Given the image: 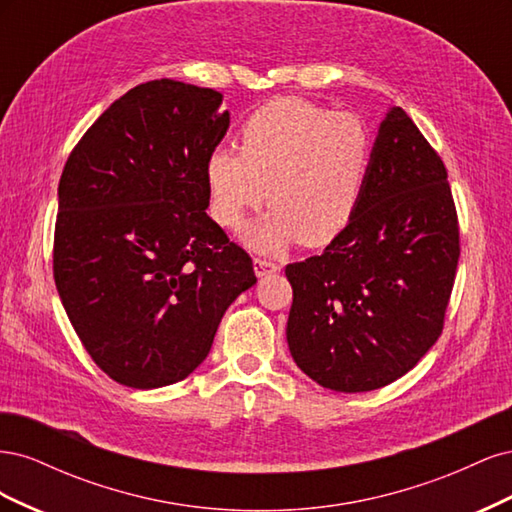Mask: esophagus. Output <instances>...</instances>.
Masks as SVG:
<instances>
[{"label":"esophagus","instance_id":"obj_1","mask_svg":"<svg viewBox=\"0 0 512 512\" xmlns=\"http://www.w3.org/2000/svg\"><path fill=\"white\" fill-rule=\"evenodd\" d=\"M254 271L258 277H265L269 273L280 271V265H275L273 260H267V258H254Z\"/></svg>","mask_w":512,"mask_h":512}]
</instances>
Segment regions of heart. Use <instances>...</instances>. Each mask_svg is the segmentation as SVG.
I'll use <instances>...</instances> for the list:
<instances>
[{
	"instance_id": "1",
	"label": "heart",
	"mask_w": 512,
	"mask_h": 512,
	"mask_svg": "<svg viewBox=\"0 0 512 512\" xmlns=\"http://www.w3.org/2000/svg\"><path fill=\"white\" fill-rule=\"evenodd\" d=\"M371 164V134L359 115L301 98H277L243 121L239 151L218 147L205 162L207 211L228 230L267 198L271 207L243 241L277 252L292 241H333L359 209Z\"/></svg>"
}]
</instances>
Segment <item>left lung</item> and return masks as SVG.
I'll list each match as a JSON object with an SVG mask.
<instances>
[{"instance_id":"left-lung-1","label":"left lung","mask_w":512,"mask_h":512,"mask_svg":"<svg viewBox=\"0 0 512 512\" xmlns=\"http://www.w3.org/2000/svg\"><path fill=\"white\" fill-rule=\"evenodd\" d=\"M457 260L444 162L393 106L354 218L320 256L286 267L294 363L339 393L374 391L408 374L442 333Z\"/></svg>"}]
</instances>
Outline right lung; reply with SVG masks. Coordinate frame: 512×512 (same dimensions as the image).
Returning <instances> with one entry per match:
<instances>
[{
  "instance_id": "1",
  "label": "right lung",
  "mask_w": 512,
  "mask_h": 512,
  "mask_svg": "<svg viewBox=\"0 0 512 512\" xmlns=\"http://www.w3.org/2000/svg\"><path fill=\"white\" fill-rule=\"evenodd\" d=\"M181 81L130 89L96 119L59 179L53 275L91 359L115 382L160 389L207 359L252 258L207 209L205 162L230 115Z\"/></svg>"
}]
</instances>
